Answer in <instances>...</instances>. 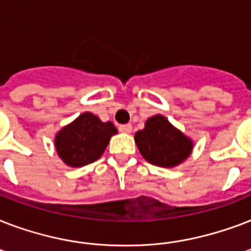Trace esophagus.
Instances as JSON below:
<instances>
[{"mask_svg": "<svg viewBox=\"0 0 251 251\" xmlns=\"http://www.w3.org/2000/svg\"><path fill=\"white\" fill-rule=\"evenodd\" d=\"M120 131L121 133H131V130H133V126L130 125V124H126V125H120Z\"/></svg>", "mask_w": 251, "mask_h": 251, "instance_id": "1", "label": "esophagus"}]
</instances>
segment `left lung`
<instances>
[{"label": "left lung", "instance_id": "8db88e82", "mask_svg": "<svg viewBox=\"0 0 251 251\" xmlns=\"http://www.w3.org/2000/svg\"><path fill=\"white\" fill-rule=\"evenodd\" d=\"M134 141L142 156L153 165L175 168L186 160L194 149L191 138L173 126L163 114H155L138 130Z\"/></svg>", "mask_w": 251, "mask_h": 251}]
</instances>
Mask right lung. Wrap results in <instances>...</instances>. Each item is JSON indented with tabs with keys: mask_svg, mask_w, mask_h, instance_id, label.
Returning <instances> with one entry per match:
<instances>
[{
	"mask_svg": "<svg viewBox=\"0 0 251 251\" xmlns=\"http://www.w3.org/2000/svg\"><path fill=\"white\" fill-rule=\"evenodd\" d=\"M116 134L117 129L112 122H102L94 113L84 112L56 134L54 147L66 165L84 167L101 157Z\"/></svg>",
	"mask_w": 251,
	"mask_h": 251,
	"instance_id": "add662e5",
	"label": "right lung"
}]
</instances>
